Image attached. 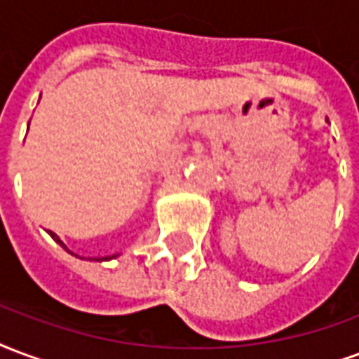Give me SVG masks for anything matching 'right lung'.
Listing matches in <instances>:
<instances>
[{
  "label": "right lung",
  "instance_id": "1",
  "mask_svg": "<svg viewBox=\"0 0 359 359\" xmlns=\"http://www.w3.org/2000/svg\"><path fill=\"white\" fill-rule=\"evenodd\" d=\"M49 235H51V237H53V239L57 241V243H59V245H61L62 248H67V247H65V245H62V241L59 239V237H57V235H55V233H51V231H49ZM111 258H114V255H112V256H104V258H101V260H111ZM95 260H97V258H95Z\"/></svg>",
  "mask_w": 359,
  "mask_h": 359
}]
</instances>
